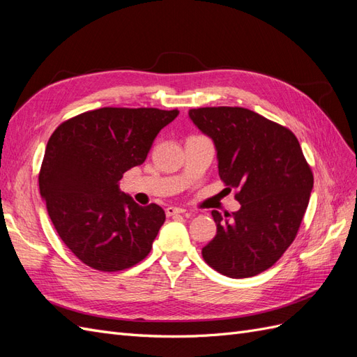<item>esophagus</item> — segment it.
Returning <instances> with one entry per match:
<instances>
[{
    "label": "esophagus",
    "instance_id": "34e87169",
    "mask_svg": "<svg viewBox=\"0 0 357 357\" xmlns=\"http://www.w3.org/2000/svg\"><path fill=\"white\" fill-rule=\"evenodd\" d=\"M182 213H185L184 208H178V206H167V208H166V214H167L169 217L176 215V214H182Z\"/></svg>",
    "mask_w": 357,
    "mask_h": 357
}]
</instances>
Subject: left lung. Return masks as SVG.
Wrapping results in <instances>:
<instances>
[{
    "label": "left lung",
    "mask_w": 357,
    "mask_h": 357,
    "mask_svg": "<svg viewBox=\"0 0 357 357\" xmlns=\"http://www.w3.org/2000/svg\"><path fill=\"white\" fill-rule=\"evenodd\" d=\"M188 116L214 142L218 175L236 188L238 211H213L217 234L202 249L209 267L232 279L266 271L294 241L314 175L288 128L241 107L193 108Z\"/></svg>",
    "instance_id": "8db88e82"
}]
</instances>
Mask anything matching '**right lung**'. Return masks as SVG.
I'll return each mask as SVG.
<instances>
[{
  "label": "right lung",
  "mask_w": 357,
  "mask_h": 357,
  "mask_svg": "<svg viewBox=\"0 0 357 357\" xmlns=\"http://www.w3.org/2000/svg\"><path fill=\"white\" fill-rule=\"evenodd\" d=\"M178 114L104 107L69 119L50 137L40 196L61 241L86 266L121 271L149 255L166 214L157 204H135L119 181L144 162L155 137Z\"/></svg>",
  "instance_id": "right-lung-1"
}]
</instances>
